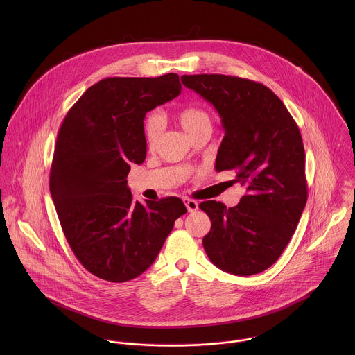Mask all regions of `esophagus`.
I'll return each instance as SVG.
<instances>
[{"instance_id": "34e87169", "label": "esophagus", "mask_w": 355, "mask_h": 355, "mask_svg": "<svg viewBox=\"0 0 355 355\" xmlns=\"http://www.w3.org/2000/svg\"><path fill=\"white\" fill-rule=\"evenodd\" d=\"M183 201H184V205H186V207H187V210H189L190 213L198 210V203H197V201L189 200V198H186V200H183Z\"/></svg>"}]
</instances>
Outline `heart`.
<instances>
[{"label":"heart","instance_id":"1","mask_svg":"<svg viewBox=\"0 0 355 355\" xmlns=\"http://www.w3.org/2000/svg\"><path fill=\"white\" fill-rule=\"evenodd\" d=\"M176 119L183 127V130L190 135H196L198 131L209 128L211 130V117L210 114L200 106L196 105H189L183 106L182 109L178 110ZM162 132V119L159 114L152 113L146 117L144 123V135L146 145L149 148H154L155 144L158 142L159 137Z\"/></svg>","mask_w":355,"mask_h":355}]
</instances>
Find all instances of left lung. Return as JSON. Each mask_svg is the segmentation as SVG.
<instances>
[{"label":"left lung","instance_id":"8db88e82","mask_svg":"<svg viewBox=\"0 0 355 355\" xmlns=\"http://www.w3.org/2000/svg\"><path fill=\"white\" fill-rule=\"evenodd\" d=\"M210 102L225 135L216 171H235L246 194L228 207L200 203L211 228L203 249L221 270L250 276L273 265L288 245L307 201L301 131L280 98L262 83L230 75H183Z\"/></svg>","mask_w":355,"mask_h":355}]
</instances>
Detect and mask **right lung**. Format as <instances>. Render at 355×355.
<instances>
[{"instance_id":"add662e5","label":"right lung","mask_w":355,"mask_h":355,"mask_svg":"<svg viewBox=\"0 0 355 355\" xmlns=\"http://www.w3.org/2000/svg\"><path fill=\"white\" fill-rule=\"evenodd\" d=\"M180 90L178 73L106 78L89 87L61 123L51 198L71 250L100 279L123 283L142 275L187 211L178 197L134 201L127 186L130 165L146 157V113Z\"/></svg>"}]
</instances>
